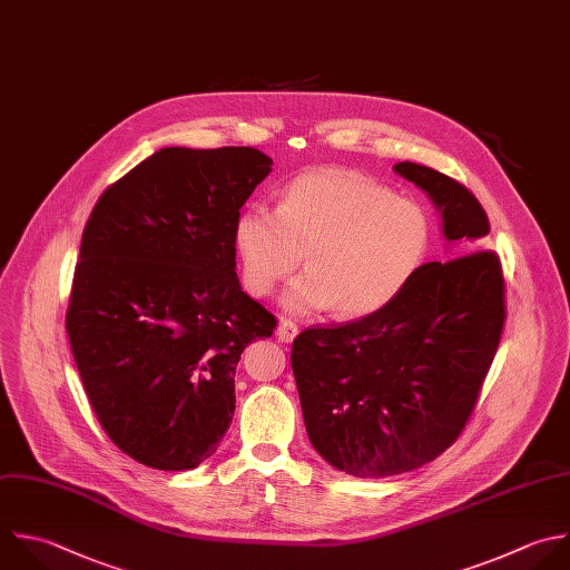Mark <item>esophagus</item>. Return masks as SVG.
<instances>
[{
	"label": "esophagus",
	"mask_w": 570,
	"mask_h": 570,
	"mask_svg": "<svg viewBox=\"0 0 570 570\" xmlns=\"http://www.w3.org/2000/svg\"><path fill=\"white\" fill-rule=\"evenodd\" d=\"M296 334H298V325H296V323H292V321H287V318H283V321L278 323L276 336H278L281 343H292V341L296 338Z\"/></svg>",
	"instance_id": "1"
}]
</instances>
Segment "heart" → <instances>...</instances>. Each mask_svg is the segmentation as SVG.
<instances>
[{"label":"heart","mask_w":570,"mask_h":570,"mask_svg":"<svg viewBox=\"0 0 570 570\" xmlns=\"http://www.w3.org/2000/svg\"><path fill=\"white\" fill-rule=\"evenodd\" d=\"M243 285L267 296L303 261L307 272L285 292L294 314L334 307L363 318L387 307L423 267L432 218L412 198L350 169L305 171L281 205H247L234 225Z\"/></svg>","instance_id":"heart-1"}]
</instances>
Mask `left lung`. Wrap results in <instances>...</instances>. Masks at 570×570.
Returning a JSON list of instances; mask_svg holds the SVG:
<instances>
[{
    "instance_id": "obj_1",
    "label": "left lung",
    "mask_w": 570,
    "mask_h": 570,
    "mask_svg": "<svg viewBox=\"0 0 570 570\" xmlns=\"http://www.w3.org/2000/svg\"><path fill=\"white\" fill-rule=\"evenodd\" d=\"M394 171L421 187L463 253L490 232L481 203L454 178L414 163ZM505 323L494 252L425 263L376 314L307 327L292 370L312 445L352 476L414 470L450 448L470 421Z\"/></svg>"
}]
</instances>
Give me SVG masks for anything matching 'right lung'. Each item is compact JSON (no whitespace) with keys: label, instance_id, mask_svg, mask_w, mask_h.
Returning <instances> with one entry per match:
<instances>
[{"label":"right lung","instance_id":"obj_1","mask_svg":"<svg viewBox=\"0 0 570 570\" xmlns=\"http://www.w3.org/2000/svg\"><path fill=\"white\" fill-rule=\"evenodd\" d=\"M272 171L252 147H167L98 198L67 332L107 436L156 470L209 459L236 410L243 350L276 316L240 289L234 225Z\"/></svg>","mask_w":570,"mask_h":570}]
</instances>
